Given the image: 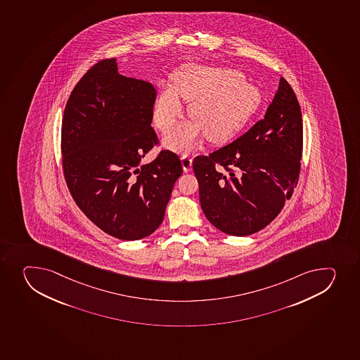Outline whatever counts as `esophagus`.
Returning a JSON list of instances; mask_svg holds the SVG:
<instances>
[{"label":"esophagus","mask_w":360,"mask_h":360,"mask_svg":"<svg viewBox=\"0 0 360 360\" xmlns=\"http://www.w3.org/2000/svg\"><path fill=\"white\" fill-rule=\"evenodd\" d=\"M182 167L184 172H189L193 169V158L189 155H183Z\"/></svg>","instance_id":"esophagus-1"}]
</instances>
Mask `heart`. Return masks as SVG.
<instances>
[{
  "mask_svg": "<svg viewBox=\"0 0 360 360\" xmlns=\"http://www.w3.org/2000/svg\"><path fill=\"white\" fill-rule=\"evenodd\" d=\"M235 69L186 65L164 86L153 105V123L167 131L183 115L179 97L189 102L193 122L169 132L164 143L174 151L193 149L205 135L211 143H223L238 134L259 109L260 90L246 82Z\"/></svg>",
  "mask_w": 360,
  "mask_h": 360,
  "instance_id": "heart-1",
  "label": "heart"
}]
</instances>
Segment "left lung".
Wrapping results in <instances>:
<instances>
[{"instance_id":"obj_1","label":"left lung","mask_w":360,"mask_h":360,"mask_svg":"<svg viewBox=\"0 0 360 360\" xmlns=\"http://www.w3.org/2000/svg\"><path fill=\"white\" fill-rule=\"evenodd\" d=\"M302 153L300 105L291 86L281 77L263 120L228 146L193 160L205 217L228 235L260 231L291 198Z\"/></svg>"}]
</instances>
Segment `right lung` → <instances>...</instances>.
Masks as SVG:
<instances>
[{
    "label": "right lung",
    "mask_w": 360,
    "mask_h": 360,
    "mask_svg": "<svg viewBox=\"0 0 360 360\" xmlns=\"http://www.w3.org/2000/svg\"><path fill=\"white\" fill-rule=\"evenodd\" d=\"M117 70L116 58L97 62L70 94L62 121V165L83 214L115 238L137 240L163 221L183 169L169 150L141 164L158 143L151 127L156 90Z\"/></svg>",
    "instance_id": "1"
}]
</instances>
